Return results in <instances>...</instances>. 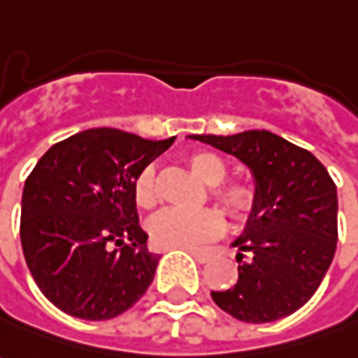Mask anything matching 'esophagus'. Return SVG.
<instances>
[{"instance_id": "obj_1", "label": "esophagus", "mask_w": 358, "mask_h": 358, "mask_svg": "<svg viewBox=\"0 0 358 358\" xmlns=\"http://www.w3.org/2000/svg\"><path fill=\"white\" fill-rule=\"evenodd\" d=\"M184 250H186L187 254L196 259L197 264H207V262H209V257H211L209 256V252L203 248H184Z\"/></svg>"}]
</instances>
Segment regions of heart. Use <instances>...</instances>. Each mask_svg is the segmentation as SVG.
Here are the masks:
<instances>
[{
    "label": "heart",
    "mask_w": 358,
    "mask_h": 358,
    "mask_svg": "<svg viewBox=\"0 0 358 358\" xmlns=\"http://www.w3.org/2000/svg\"><path fill=\"white\" fill-rule=\"evenodd\" d=\"M187 166L197 178L213 186V197L229 219L242 222L254 213L257 205L256 187L250 182L227 178V164L211 151H194L186 157ZM157 184L153 169H145L134 182V199L141 209H153L157 203ZM221 231V219L211 209L180 211L164 209L149 221V234L159 248H196Z\"/></svg>",
    "instance_id": "b5f03b06"
}]
</instances>
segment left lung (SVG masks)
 Listing matches in <instances>:
<instances>
[{
	"mask_svg": "<svg viewBox=\"0 0 358 358\" xmlns=\"http://www.w3.org/2000/svg\"><path fill=\"white\" fill-rule=\"evenodd\" d=\"M236 157L252 172L257 205L238 246V281L211 291L232 318L266 324L304 306L331 266L337 246V187L314 155L266 129L189 136ZM250 259L243 262V256Z\"/></svg>",
	"mask_w": 358,
	"mask_h": 358,
	"instance_id": "left-lung-1",
	"label": "left lung"
}]
</instances>
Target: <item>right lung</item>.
Returning <instances> with one entry per match:
<instances>
[{"mask_svg": "<svg viewBox=\"0 0 358 358\" xmlns=\"http://www.w3.org/2000/svg\"><path fill=\"white\" fill-rule=\"evenodd\" d=\"M174 139L96 127L52 145L32 169L21 201L22 254L62 312L116 318L153 283L161 256L147 250L134 182Z\"/></svg>", "mask_w": 358, "mask_h": 358, "instance_id": "obj_1", "label": "right lung"}]
</instances>
